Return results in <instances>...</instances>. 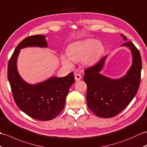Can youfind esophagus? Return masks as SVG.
I'll return each mask as SVG.
<instances>
[{
    "mask_svg": "<svg viewBox=\"0 0 147 147\" xmlns=\"http://www.w3.org/2000/svg\"><path fill=\"white\" fill-rule=\"evenodd\" d=\"M81 79H82V77H81L80 74H75V80H76V81H79Z\"/></svg>",
    "mask_w": 147,
    "mask_h": 147,
    "instance_id": "obj_1",
    "label": "esophagus"
}]
</instances>
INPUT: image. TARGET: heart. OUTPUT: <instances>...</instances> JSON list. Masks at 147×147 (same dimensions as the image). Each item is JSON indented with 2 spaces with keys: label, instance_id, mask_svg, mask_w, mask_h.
Instances as JSON below:
<instances>
[{
  "label": "heart",
  "instance_id": "heart-1",
  "mask_svg": "<svg viewBox=\"0 0 147 147\" xmlns=\"http://www.w3.org/2000/svg\"><path fill=\"white\" fill-rule=\"evenodd\" d=\"M104 50L102 43L95 39H86L70 45L67 50L68 57L74 62H78L83 59L85 65L93 63ZM61 61L65 66L72 68L74 64L68 58L62 55Z\"/></svg>",
  "mask_w": 147,
  "mask_h": 147
}]
</instances>
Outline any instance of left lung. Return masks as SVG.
<instances>
[{
    "mask_svg": "<svg viewBox=\"0 0 147 147\" xmlns=\"http://www.w3.org/2000/svg\"><path fill=\"white\" fill-rule=\"evenodd\" d=\"M121 36L124 40H127L125 36L123 34ZM121 46L128 47L132 55V64L125 76L113 79L100 74L107 56L84 71V80L87 86V106L100 118H108L118 115L138 92L142 66L140 53L131 41H127Z\"/></svg>",
    "mask_w": 147,
    "mask_h": 147,
    "instance_id": "obj_1",
    "label": "left lung"
}]
</instances>
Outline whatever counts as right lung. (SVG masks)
I'll return each instance as SVG.
<instances>
[{
  "label": "right lung",
  "mask_w": 147,
  "mask_h": 147,
  "mask_svg": "<svg viewBox=\"0 0 147 147\" xmlns=\"http://www.w3.org/2000/svg\"><path fill=\"white\" fill-rule=\"evenodd\" d=\"M47 48L43 35H34L24 39L10 58L7 67L8 80L16 104L29 116L40 121H48L59 115L65 107L70 87L75 82L74 73L63 77H51L36 84L22 79L17 68L20 50L26 47Z\"/></svg>",
  "instance_id": "right-lung-1"
}]
</instances>
